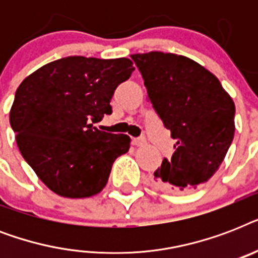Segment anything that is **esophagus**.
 Returning <instances> with one entry per match:
<instances>
[{"label": "esophagus", "instance_id": "obj_1", "mask_svg": "<svg viewBox=\"0 0 258 258\" xmlns=\"http://www.w3.org/2000/svg\"><path fill=\"white\" fill-rule=\"evenodd\" d=\"M133 146H137V147H139V146H143L146 143L145 139H142V138H135V139H133Z\"/></svg>", "mask_w": 258, "mask_h": 258}]
</instances>
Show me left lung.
Segmentation results:
<instances>
[{"label": "left lung", "mask_w": 258, "mask_h": 258, "mask_svg": "<svg viewBox=\"0 0 258 258\" xmlns=\"http://www.w3.org/2000/svg\"><path fill=\"white\" fill-rule=\"evenodd\" d=\"M147 100L175 139L171 159L154 171L166 191L187 192L218 170L234 137L236 107L220 80L198 62L163 52L131 54Z\"/></svg>", "instance_id": "8db88e82"}]
</instances>
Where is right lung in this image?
I'll return each instance as SVG.
<instances>
[{
  "mask_svg": "<svg viewBox=\"0 0 258 258\" xmlns=\"http://www.w3.org/2000/svg\"><path fill=\"white\" fill-rule=\"evenodd\" d=\"M134 70L130 58L68 56L20 84L10 125L26 163L53 192L86 198L104 188L113 162L128 151L131 139L92 123L112 113L111 97Z\"/></svg>",
  "mask_w": 258,
  "mask_h": 258,
  "instance_id": "right-lung-1",
  "label": "right lung"
}]
</instances>
